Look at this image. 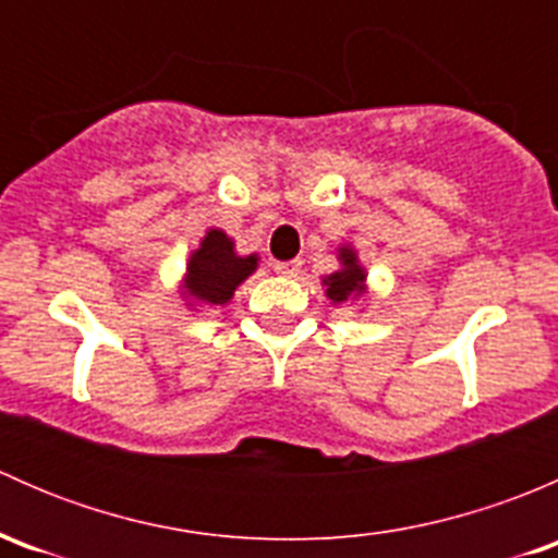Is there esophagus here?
<instances>
[{"label":"esophagus","mask_w":558,"mask_h":558,"mask_svg":"<svg viewBox=\"0 0 558 558\" xmlns=\"http://www.w3.org/2000/svg\"><path fill=\"white\" fill-rule=\"evenodd\" d=\"M272 267H275V272L283 275V278H294V275L300 272L302 262H300V258H291V262H275Z\"/></svg>","instance_id":"34e87169"}]
</instances>
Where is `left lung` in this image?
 Masks as SVG:
<instances>
[{"instance_id": "1", "label": "left lung", "mask_w": 558, "mask_h": 558, "mask_svg": "<svg viewBox=\"0 0 558 558\" xmlns=\"http://www.w3.org/2000/svg\"><path fill=\"white\" fill-rule=\"evenodd\" d=\"M340 258L345 267L324 280V283L329 286V289H326V294H329L335 302H345L351 294H359L364 286V269L356 264V253L348 251V247H342Z\"/></svg>"}]
</instances>
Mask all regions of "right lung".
Here are the masks:
<instances>
[{
  "instance_id": "right-lung-1",
  "label": "right lung",
  "mask_w": 558,
  "mask_h": 558,
  "mask_svg": "<svg viewBox=\"0 0 558 558\" xmlns=\"http://www.w3.org/2000/svg\"><path fill=\"white\" fill-rule=\"evenodd\" d=\"M256 269V256H238L232 240L218 229H210L199 251L189 262V294L207 305H223L232 300L234 289Z\"/></svg>"
}]
</instances>
